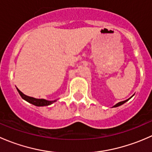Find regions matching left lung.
Instances as JSON below:
<instances>
[{
	"label": "left lung",
	"instance_id": "8db88e82",
	"mask_svg": "<svg viewBox=\"0 0 152 152\" xmlns=\"http://www.w3.org/2000/svg\"><path fill=\"white\" fill-rule=\"evenodd\" d=\"M127 101H128V100H126V101H124V102H119V103L116 104L115 105V106H113V107H119V106H121V105L124 104L126 102H127Z\"/></svg>",
	"mask_w": 152,
	"mask_h": 152
}]
</instances>
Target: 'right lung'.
Masks as SVG:
<instances>
[{"mask_svg": "<svg viewBox=\"0 0 152 152\" xmlns=\"http://www.w3.org/2000/svg\"><path fill=\"white\" fill-rule=\"evenodd\" d=\"M17 90H18V93H19V94L20 95V96L22 97L23 99H24L25 101L28 102V103L32 104L33 105L37 106V107H43V106L50 105L51 104H53V102H55L56 101V100L47 101V100H45V99H35V98L30 97V96H26V95L23 94V93L20 90H18V88H17Z\"/></svg>", "mask_w": 152, "mask_h": 152, "instance_id": "add662e5", "label": "right lung"}]
</instances>
